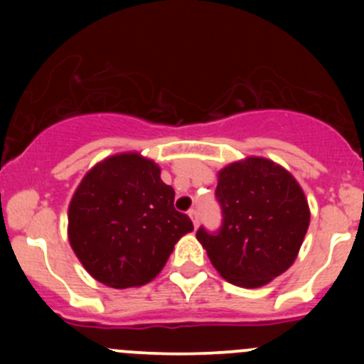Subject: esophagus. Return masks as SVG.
<instances>
[{"mask_svg": "<svg viewBox=\"0 0 364 364\" xmlns=\"http://www.w3.org/2000/svg\"><path fill=\"white\" fill-rule=\"evenodd\" d=\"M188 216H190V220H192V222H193V225L197 227V223H199V213H197L196 209H190Z\"/></svg>", "mask_w": 364, "mask_h": 364, "instance_id": "obj_1", "label": "esophagus"}]
</instances>
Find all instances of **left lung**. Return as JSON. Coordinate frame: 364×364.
Segmentation results:
<instances>
[{
  "instance_id": "obj_1",
  "label": "left lung",
  "mask_w": 364,
  "mask_h": 364,
  "mask_svg": "<svg viewBox=\"0 0 364 364\" xmlns=\"http://www.w3.org/2000/svg\"><path fill=\"white\" fill-rule=\"evenodd\" d=\"M216 199L222 229L209 234L200 227L197 240L220 277L259 289L292 266L310 225V208L287 168L262 156L232 161L218 172Z\"/></svg>"
}]
</instances>
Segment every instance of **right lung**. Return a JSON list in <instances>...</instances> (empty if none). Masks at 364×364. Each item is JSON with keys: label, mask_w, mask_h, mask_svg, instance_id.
<instances>
[{"label": "right lung", "mask_w": 364, "mask_h": 364, "mask_svg": "<svg viewBox=\"0 0 364 364\" xmlns=\"http://www.w3.org/2000/svg\"><path fill=\"white\" fill-rule=\"evenodd\" d=\"M192 230V220L174 209L159 164L137 151L95 164L68 205L70 247L95 280L112 289L151 282Z\"/></svg>", "instance_id": "obj_1"}]
</instances>
